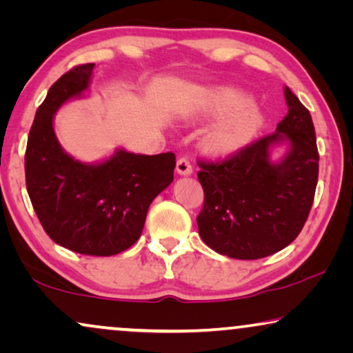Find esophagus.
<instances>
[{
  "mask_svg": "<svg viewBox=\"0 0 353 353\" xmlns=\"http://www.w3.org/2000/svg\"><path fill=\"white\" fill-rule=\"evenodd\" d=\"M176 172L180 173V175H191L192 165H191L190 159H188V157L178 159V161H176Z\"/></svg>",
  "mask_w": 353,
  "mask_h": 353,
  "instance_id": "obj_1",
  "label": "esophagus"
}]
</instances>
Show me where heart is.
<instances>
[{"label": "heart", "mask_w": 353, "mask_h": 353, "mask_svg": "<svg viewBox=\"0 0 353 353\" xmlns=\"http://www.w3.org/2000/svg\"><path fill=\"white\" fill-rule=\"evenodd\" d=\"M245 94L234 88H219L205 98L204 112L212 117H226L207 134L205 144L212 152H231L243 146L262 123V115L254 104H245Z\"/></svg>", "instance_id": "obj_1"}]
</instances>
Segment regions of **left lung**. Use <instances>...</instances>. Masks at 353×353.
Instances as JSON below:
<instances>
[{
  "label": "left lung",
  "instance_id": "1",
  "mask_svg": "<svg viewBox=\"0 0 353 353\" xmlns=\"http://www.w3.org/2000/svg\"><path fill=\"white\" fill-rule=\"evenodd\" d=\"M288 114L276 132L225 159H197L204 205L197 228L204 243L231 259L268 257L292 243L310 214L318 183L315 127L312 115L291 90H284ZM288 139V156L268 161V148Z\"/></svg>",
  "mask_w": 353,
  "mask_h": 353
}]
</instances>
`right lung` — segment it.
I'll return each mask as SVG.
<instances>
[{
	"instance_id": "add662e5",
	"label": "right lung",
	"mask_w": 353,
	"mask_h": 353,
	"mask_svg": "<svg viewBox=\"0 0 353 353\" xmlns=\"http://www.w3.org/2000/svg\"><path fill=\"white\" fill-rule=\"evenodd\" d=\"M94 64H80L51 85L37 109L26 149V185L46 234L62 248L109 257L137 243L149 205L173 181L175 154L141 156L119 151L85 165L62 151L52 115L88 88Z\"/></svg>"
}]
</instances>
